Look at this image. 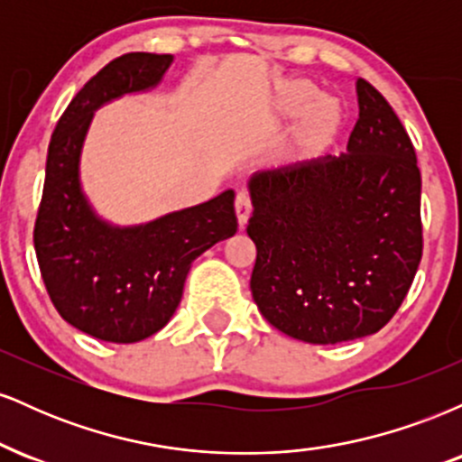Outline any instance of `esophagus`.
<instances>
[{
    "instance_id": "1",
    "label": "esophagus",
    "mask_w": 462,
    "mask_h": 462,
    "mask_svg": "<svg viewBox=\"0 0 462 462\" xmlns=\"http://www.w3.org/2000/svg\"><path fill=\"white\" fill-rule=\"evenodd\" d=\"M235 210H236V219H238V226H245L247 219H249V213H252V199H249V195L245 190H241V193L236 195L235 199Z\"/></svg>"
}]
</instances>
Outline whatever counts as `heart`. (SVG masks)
Masks as SVG:
<instances>
[{
  "instance_id": "b5f03b06",
  "label": "heart",
  "mask_w": 462,
  "mask_h": 462,
  "mask_svg": "<svg viewBox=\"0 0 462 462\" xmlns=\"http://www.w3.org/2000/svg\"><path fill=\"white\" fill-rule=\"evenodd\" d=\"M280 108L284 115H300L306 110L301 124V141L306 150L332 143L343 130V110L334 99L321 97V91L309 79H291L280 88Z\"/></svg>"
}]
</instances>
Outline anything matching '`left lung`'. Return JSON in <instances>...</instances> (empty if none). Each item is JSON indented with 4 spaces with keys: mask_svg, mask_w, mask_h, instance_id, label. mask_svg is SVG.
Wrapping results in <instances>:
<instances>
[{
    "mask_svg": "<svg viewBox=\"0 0 462 462\" xmlns=\"http://www.w3.org/2000/svg\"><path fill=\"white\" fill-rule=\"evenodd\" d=\"M341 156L249 180L252 289L263 317L317 346L367 337L404 301L423 252L421 173L395 110L358 78Z\"/></svg>",
    "mask_w": 462,
    "mask_h": 462,
    "instance_id": "left-lung-1",
    "label": "left lung"
}]
</instances>
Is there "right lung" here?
Masks as SVG:
<instances>
[{"label": "right lung", "instance_id": "obj_1", "mask_svg": "<svg viewBox=\"0 0 462 462\" xmlns=\"http://www.w3.org/2000/svg\"><path fill=\"white\" fill-rule=\"evenodd\" d=\"M171 60L132 51L108 62L67 106L47 150L34 224L41 275L62 319L102 341L136 343L167 326L190 263L236 232L235 190L136 227L97 219L79 190V150L93 110L158 84Z\"/></svg>", "mask_w": 462, "mask_h": 462}]
</instances>
